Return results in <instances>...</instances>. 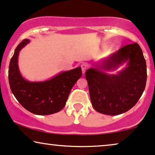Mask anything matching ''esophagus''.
I'll return each instance as SVG.
<instances>
[{
	"instance_id": "1",
	"label": "esophagus",
	"mask_w": 155,
	"mask_h": 155,
	"mask_svg": "<svg viewBox=\"0 0 155 155\" xmlns=\"http://www.w3.org/2000/svg\"><path fill=\"white\" fill-rule=\"evenodd\" d=\"M81 69H82V72H83V74H84L85 73V71H86V70H87V65H86V64H82Z\"/></svg>"
}]
</instances>
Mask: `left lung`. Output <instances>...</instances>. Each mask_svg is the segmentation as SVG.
<instances>
[{
    "mask_svg": "<svg viewBox=\"0 0 155 155\" xmlns=\"http://www.w3.org/2000/svg\"><path fill=\"white\" fill-rule=\"evenodd\" d=\"M124 64L125 68L116 74ZM93 108L115 116L130 110L144 92L147 82L146 61L137 43L124 46L105 57L85 72Z\"/></svg>",
    "mask_w": 155,
    "mask_h": 155,
    "instance_id": "left-lung-1",
    "label": "left lung"
}]
</instances>
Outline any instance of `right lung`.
Wrapping results in <instances>:
<instances>
[{
	"label": "right lung",
	"instance_id": "add662e5",
	"mask_svg": "<svg viewBox=\"0 0 155 155\" xmlns=\"http://www.w3.org/2000/svg\"><path fill=\"white\" fill-rule=\"evenodd\" d=\"M24 39L15 49L8 70L9 85L15 98L26 110L37 115H49L64 108L69 94L82 76L81 67L61 72L45 81H28L19 70V52L27 44Z\"/></svg>",
	"mask_w": 155,
	"mask_h": 155
}]
</instances>
